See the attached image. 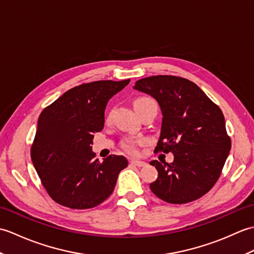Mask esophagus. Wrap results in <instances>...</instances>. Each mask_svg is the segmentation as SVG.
<instances>
[{"instance_id": "1", "label": "esophagus", "mask_w": 254, "mask_h": 254, "mask_svg": "<svg viewBox=\"0 0 254 254\" xmlns=\"http://www.w3.org/2000/svg\"><path fill=\"white\" fill-rule=\"evenodd\" d=\"M131 164L134 165V166H137V167H144L146 166V163L145 161H142V160H131Z\"/></svg>"}]
</instances>
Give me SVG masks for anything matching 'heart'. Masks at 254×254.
Masks as SVG:
<instances>
[{
	"label": "heart",
	"mask_w": 254,
	"mask_h": 254,
	"mask_svg": "<svg viewBox=\"0 0 254 254\" xmlns=\"http://www.w3.org/2000/svg\"><path fill=\"white\" fill-rule=\"evenodd\" d=\"M148 104H156V102L152 98H148V97H139V98H137L135 101H134V108L143 107ZM108 120H109V119H107V121ZM144 144H145L144 139L130 137V138H126L122 142V148L128 154L136 155L138 153V147L142 146Z\"/></svg>",
	"instance_id": "1"
}]
</instances>
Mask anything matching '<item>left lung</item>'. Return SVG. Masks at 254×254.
<instances>
[{
	"instance_id": "obj_1",
	"label": "left lung",
	"mask_w": 254,
	"mask_h": 254,
	"mask_svg": "<svg viewBox=\"0 0 254 254\" xmlns=\"http://www.w3.org/2000/svg\"><path fill=\"white\" fill-rule=\"evenodd\" d=\"M134 89L157 100L163 122L155 152H170L175 157L171 164L150 161L158 171L150 190L171 204L195 201L216 183L231 147L222 110L196 84L183 77H145Z\"/></svg>"
}]
</instances>
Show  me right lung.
I'll return each instance as SVG.
<instances>
[{
  "label": "right lung",
  "instance_id": "obj_1",
  "mask_svg": "<svg viewBox=\"0 0 254 254\" xmlns=\"http://www.w3.org/2000/svg\"><path fill=\"white\" fill-rule=\"evenodd\" d=\"M130 79L97 80L64 93L40 113L31 145L32 164L53 201L69 208H93L110 196L127 166L123 156L99 163L93 134L104 128L105 109Z\"/></svg>",
  "mask_w": 254,
  "mask_h": 254
}]
</instances>
